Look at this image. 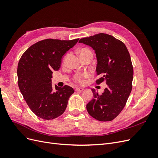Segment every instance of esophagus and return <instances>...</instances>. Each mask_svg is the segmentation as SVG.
I'll return each instance as SVG.
<instances>
[{"instance_id": "34e87169", "label": "esophagus", "mask_w": 158, "mask_h": 158, "mask_svg": "<svg viewBox=\"0 0 158 158\" xmlns=\"http://www.w3.org/2000/svg\"><path fill=\"white\" fill-rule=\"evenodd\" d=\"M83 90H84V89L82 88H76L75 89V91H76V92H82Z\"/></svg>"}]
</instances>
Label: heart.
I'll use <instances>...</instances> for the list:
<instances>
[{"label": "heart", "instance_id": "obj_1", "mask_svg": "<svg viewBox=\"0 0 158 158\" xmlns=\"http://www.w3.org/2000/svg\"><path fill=\"white\" fill-rule=\"evenodd\" d=\"M89 52H91V51L88 49H86V48H82L80 50H79L78 51V53L80 55V56H83L85 54L87 53H89ZM88 76V74H84L83 75H80V74H77L76 75L74 76V80L76 81V82H80V83H83L84 82V77H87V76Z\"/></svg>", "mask_w": 158, "mask_h": 158}]
</instances>
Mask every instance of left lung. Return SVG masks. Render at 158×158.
Listing matches in <instances>:
<instances>
[{
    "mask_svg": "<svg viewBox=\"0 0 158 158\" xmlns=\"http://www.w3.org/2000/svg\"><path fill=\"white\" fill-rule=\"evenodd\" d=\"M79 43L95 51L97 74L101 76L96 83L106 81L107 85L101 95L92 89L94 98L87 104V111L99 121H112L125 107L132 90L133 67L130 54L124 43L107 33L84 37Z\"/></svg>",
    "mask_w": 158,
    "mask_h": 158,
    "instance_id": "1",
    "label": "left lung"
}]
</instances>
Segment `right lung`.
Listing matches in <instances>:
<instances>
[{
    "mask_svg": "<svg viewBox=\"0 0 158 158\" xmlns=\"http://www.w3.org/2000/svg\"><path fill=\"white\" fill-rule=\"evenodd\" d=\"M79 39H47L30 47L22 55L17 69L19 89L30 109L40 118L51 120L59 117L67 107L74 91L51 84L52 72L58 70L63 55Z\"/></svg>",
    "mask_w": 158,
    "mask_h": 158,
    "instance_id": "obj_1",
    "label": "right lung"
}]
</instances>
